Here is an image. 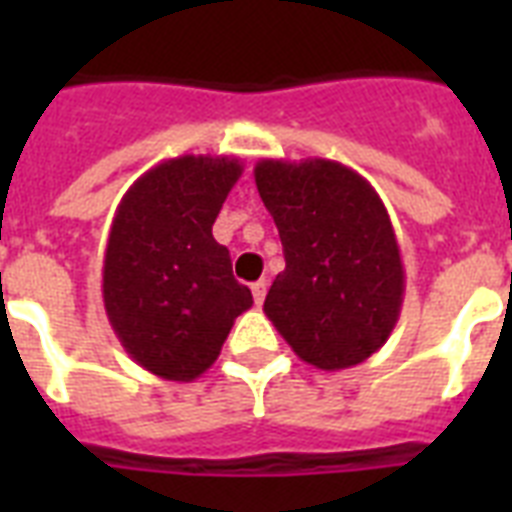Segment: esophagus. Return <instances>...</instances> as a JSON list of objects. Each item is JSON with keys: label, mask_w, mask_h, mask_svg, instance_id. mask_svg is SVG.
Masks as SVG:
<instances>
[{"label": "esophagus", "mask_w": 512, "mask_h": 512, "mask_svg": "<svg viewBox=\"0 0 512 512\" xmlns=\"http://www.w3.org/2000/svg\"><path fill=\"white\" fill-rule=\"evenodd\" d=\"M265 292H268V281H265V279H260V281H255V284H252V297H255L257 305H263Z\"/></svg>", "instance_id": "34e87169"}]
</instances>
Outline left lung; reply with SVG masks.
<instances>
[{"label":"left lung","instance_id":"1","mask_svg":"<svg viewBox=\"0 0 512 512\" xmlns=\"http://www.w3.org/2000/svg\"><path fill=\"white\" fill-rule=\"evenodd\" d=\"M255 183L287 260L268 289L265 316L316 369L366 361L396 329L406 289L380 193L332 159H260Z\"/></svg>","mask_w":512,"mask_h":512}]
</instances>
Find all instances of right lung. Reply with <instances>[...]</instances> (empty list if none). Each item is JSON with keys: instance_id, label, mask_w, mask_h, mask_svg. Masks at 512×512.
Returning a JSON list of instances; mask_svg holds the SVG:
<instances>
[{"instance_id": "right-lung-1", "label": "right lung", "mask_w": 512, "mask_h": 512, "mask_svg": "<svg viewBox=\"0 0 512 512\" xmlns=\"http://www.w3.org/2000/svg\"><path fill=\"white\" fill-rule=\"evenodd\" d=\"M244 172L236 156H177L124 193L103 257V305L122 348L156 377L191 382L215 364L252 292L212 236Z\"/></svg>"}]
</instances>
